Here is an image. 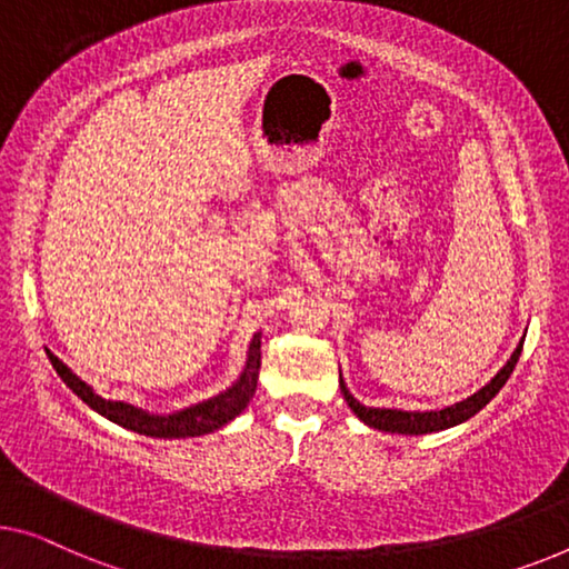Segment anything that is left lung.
Listing matches in <instances>:
<instances>
[{
	"instance_id": "8db88e82",
	"label": "left lung",
	"mask_w": 569,
	"mask_h": 569,
	"mask_svg": "<svg viewBox=\"0 0 569 569\" xmlns=\"http://www.w3.org/2000/svg\"><path fill=\"white\" fill-rule=\"evenodd\" d=\"M523 339L516 347L511 360L498 370V376L490 380L488 386H482L478 393H472L470 398H465L460 403L447 406L442 411H401V409H370V406H362L358 398H355L350 391H347L345 380L339 378V388H342L345 401L350 403V409L355 417L360 421H366L368 427L380 429V431H391V435H431V431H442L449 427H457V423L468 421L470 417H475L482 406L490 403V398H496V393L501 391L506 386V380L511 378V372L519 362Z\"/></svg>"
}]
</instances>
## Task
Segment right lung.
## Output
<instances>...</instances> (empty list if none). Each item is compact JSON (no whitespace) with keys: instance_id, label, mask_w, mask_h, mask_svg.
Masks as SVG:
<instances>
[{"instance_id":"add662e5","label":"right lung","mask_w":569,"mask_h":569,"mask_svg":"<svg viewBox=\"0 0 569 569\" xmlns=\"http://www.w3.org/2000/svg\"><path fill=\"white\" fill-rule=\"evenodd\" d=\"M46 352L63 383L104 419L120 423V427L138 431V435H146V437L186 439V437H201V435H209V431L222 429L224 423H230L234 417H240L244 406L252 401V396H256V388H258V370H260V332L252 337L250 350H248V362H244V370L242 376L237 378V383L227 388L224 393L207 398V401L189 406V409L183 411L163 413V417H158V413H148L138 409V406L124 403V401H107V398L94 393V388H91L87 380L76 376L63 360H58L50 350Z\"/></svg>"}]
</instances>
